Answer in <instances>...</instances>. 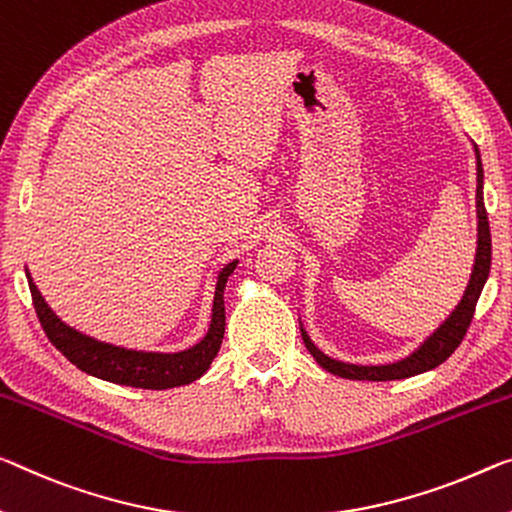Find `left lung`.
I'll return each mask as SVG.
<instances>
[{
	"label": "left lung",
	"instance_id": "1",
	"mask_svg": "<svg viewBox=\"0 0 512 512\" xmlns=\"http://www.w3.org/2000/svg\"><path fill=\"white\" fill-rule=\"evenodd\" d=\"M476 212H478V247H476V261L474 270H471L469 286L462 295L460 304L455 306V311L448 316L442 325L437 327V332H432L419 350H414L410 357L396 361V364L387 366H355V364H343V361H336L332 357L322 355V352L311 343V338L306 336L302 329V338L306 348L313 355V359L325 368V371L334 373L338 377H345V380H368V382H387V380H405V377L419 375L432 371L439 364L453 355L455 348L462 343L467 329L471 325V318H474L476 302L483 293V286L487 281V274H490L492 265V238H490V222H487V212L483 203V164L481 155H478L476 148Z\"/></svg>",
	"mask_w": 512,
	"mask_h": 512
}]
</instances>
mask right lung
<instances>
[{
    "mask_svg": "<svg viewBox=\"0 0 512 512\" xmlns=\"http://www.w3.org/2000/svg\"><path fill=\"white\" fill-rule=\"evenodd\" d=\"M238 261H233L219 272L215 302H212V320L208 334L203 336L190 350L174 352V355H162V352H139L125 350L119 345H109L96 341V338L86 336L77 329L68 327L54 316L50 306L38 293L34 281L29 277L31 300H34L36 316L41 320V327L50 343L64 355L70 364H75L80 371L96 375L100 380L125 384V387L137 389H171L180 384H190L208 371L212 359L217 357L219 345L224 338L226 313H224V286L229 281L231 272L235 270Z\"/></svg>",
    "mask_w": 512,
    "mask_h": 512,
    "instance_id": "add662e5",
    "label": "right lung"
}]
</instances>
